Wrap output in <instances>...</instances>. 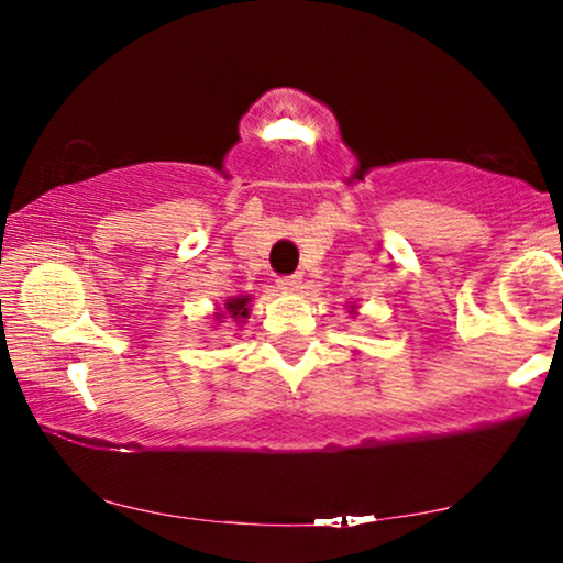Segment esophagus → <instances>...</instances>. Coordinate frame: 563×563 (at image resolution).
<instances>
[{
	"label": "esophagus",
	"mask_w": 563,
	"mask_h": 563,
	"mask_svg": "<svg viewBox=\"0 0 563 563\" xmlns=\"http://www.w3.org/2000/svg\"><path fill=\"white\" fill-rule=\"evenodd\" d=\"M276 284H279L282 291H297V289H299V276H297V274L282 276V279L276 282Z\"/></svg>",
	"instance_id": "esophagus-1"
}]
</instances>
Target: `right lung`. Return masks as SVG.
Wrapping results in <instances>:
<instances>
[{"label":"right lung","mask_w":563,"mask_h":563,"mask_svg":"<svg viewBox=\"0 0 563 563\" xmlns=\"http://www.w3.org/2000/svg\"><path fill=\"white\" fill-rule=\"evenodd\" d=\"M249 302H251V297H245V295L235 297V299H228L225 307L214 312V320L222 322L225 318H233L238 325H243L245 318H249Z\"/></svg>","instance_id":"right-lung-1"}]
</instances>
